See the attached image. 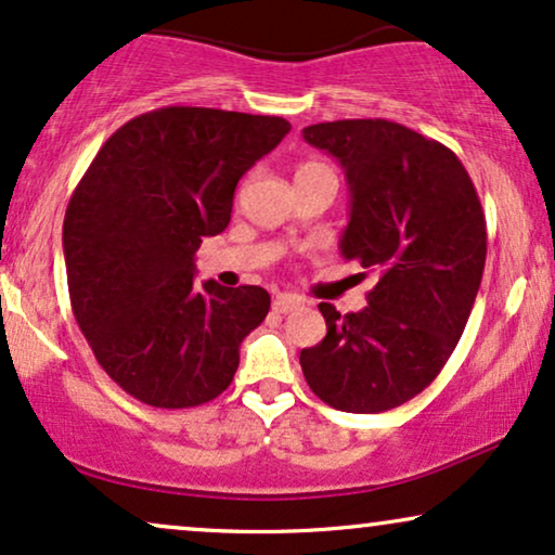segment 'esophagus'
<instances>
[{"instance_id":"obj_1","label":"esophagus","mask_w":555,"mask_h":555,"mask_svg":"<svg viewBox=\"0 0 555 555\" xmlns=\"http://www.w3.org/2000/svg\"><path fill=\"white\" fill-rule=\"evenodd\" d=\"M300 306H304V298H298V295H291V293L278 295V298L272 300V311L275 313H291Z\"/></svg>"}]
</instances>
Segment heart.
I'll return each instance as SVG.
<instances>
[{
    "label": "heart",
    "instance_id": "1",
    "mask_svg": "<svg viewBox=\"0 0 555 555\" xmlns=\"http://www.w3.org/2000/svg\"><path fill=\"white\" fill-rule=\"evenodd\" d=\"M313 168H326V165H321V163H304V165H300V168H298V170H295V172H304V170H313Z\"/></svg>",
    "mask_w": 555,
    "mask_h": 555
}]
</instances>
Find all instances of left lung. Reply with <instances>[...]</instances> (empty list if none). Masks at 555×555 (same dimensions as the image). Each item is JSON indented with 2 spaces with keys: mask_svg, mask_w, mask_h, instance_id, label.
Wrapping results in <instances>:
<instances>
[{
  "mask_svg": "<svg viewBox=\"0 0 555 555\" xmlns=\"http://www.w3.org/2000/svg\"><path fill=\"white\" fill-rule=\"evenodd\" d=\"M304 137L347 172L341 255L377 285L359 313L319 306L326 339L300 366L326 405L383 413L426 390L462 339L487 260L485 211L456 153L398 121H323Z\"/></svg>",
  "mask_w": 555,
  "mask_h": 555,
  "instance_id": "left-lung-1",
  "label": "left lung"
}]
</instances>
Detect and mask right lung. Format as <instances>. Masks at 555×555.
<instances>
[{
  "label": "right lung",
  "mask_w": 555,
  "mask_h": 555,
  "mask_svg": "<svg viewBox=\"0 0 555 555\" xmlns=\"http://www.w3.org/2000/svg\"><path fill=\"white\" fill-rule=\"evenodd\" d=\"M287 132L283 117L163 106L121 125L78 181L63 219L70 308L102 370L145 405L196 408L232 385L270 293L193 285V255Z\"/></svg>",
  "instance_id": "add662e5"
}]
</instances>
